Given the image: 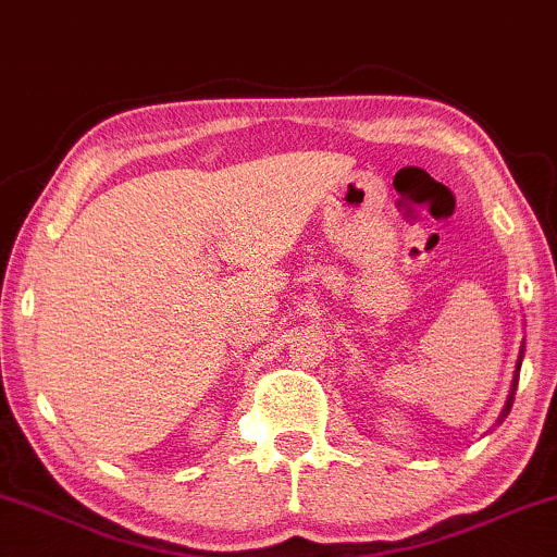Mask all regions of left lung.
I'll return each instance as SVG.
<instances>
[{
	"label": "left lung",
	"mask_w": 557,
	"mask_h": 557,
	"mask_svg": "<svg viewBox=\"0 0 557 557\" xmlns=\"http://www.w3.org/2000/svg\"><path fill=\"white\" fill-rule=\"evenodd\" d=\"M521 358H524V345H521L519 350V360H516V373H513V381H511V392H508V399H506V407L504 412H500L498 420H504L508 412H511V405H513V394H516V384H519V371H521Z\"/></svg>",
	"instance_id": "obj_1"
}]
</instances>
